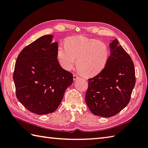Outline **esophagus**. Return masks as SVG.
I'll list each match as a JSON object with an SVG mask.
<instances>
[{
  "label": "esophagus",
  "mask_w": 148,
  "mask_h": 148,
  "mask_svg": "<svg viewBox=\"0 0 148 148\" xmlns=\"http://www.w3.org/2000/svg\"><path fill=\"white\" fill-rule=\"evenodd\" d=\"M79 78H80V77H79V76H77V75H76V74H74L73 79H74V81H76V80H77V79H79Z\"/></svg>",
  "instance_id": "1"
}]
</instances>
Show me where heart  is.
I'll list each match as a JSON object with an SVG mask.
<instances>
[{
    "mask_svg": "<svg viewBox=\"0 0 148 148\" xmlns=\"http://www.w3.org/2000/svg\"><path fill=\"white\" fill-rule=\"evenodd\" d=\"M57 55L59 63L64 69L71 70L76 63L77 69L83 75L92 76L105 68L109 50L104 42L96 39L73 36L66 38L65 43L59 44Z\"/></svg>",
    "mask_w": 148,
    "mask_h": 148,
    "instance_id": "1",
    "label": "heart"
}]
</instances>
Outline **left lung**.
<instances>
[{
    "label": "left lung",
    "instance_id": "1",
    "mask_svg": "<svg viewBox=\"0 0 148 148\" xmlns=\"http://www.w3.org/2000/svg\"><path fill=\"white\" fill-rule=\"evenodd\" d=\"M117 39L110 43L111 55L105 68L88 79L85 102L93 114L111 117L127 106L135 85V66Z\"/></svg>",
    "mask_w": 148,
    "mask_h": 148
}]
</instances>
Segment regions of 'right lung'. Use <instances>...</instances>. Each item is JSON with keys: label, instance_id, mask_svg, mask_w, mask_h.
Returning <instances> with one entry per match:
<instances>
[{"label": "right lung", "instance_id": "1", "mask_svg": "<svg viewBox=\"0 0 148 148\" xmlns=\"http://www.w3.org/2000/svg\"><path fill=\"white\" fill-rule=\"evenodd\" d=\"M52 37L42 36L24 48L13 76L18 100L28 111L40 115L54 112L73 82L72 74L58 62V44L52 42Z\"/></svg>", "mask_w": 148, "mask_h": 148}]
</instances>
